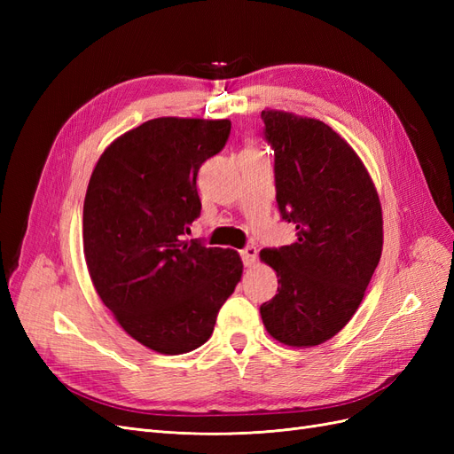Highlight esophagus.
I'll return each mask as SVG.
<instances>
[{
	"label": "esophagus",
	"mask_w": 454,
	"mask_h": 454,
	"mask_svg": "<svg viewBox=\"0 0 454 454\" xmlns=\"http://www.w3.org/2000/svg\"><path fill=\"white\" fill-rule=\"evenodd\" d=\"M240 255H242V261H244L246 267L255 265V261H257V250H255V246H246V248L240 252Z\"/></svg>",
	"instance_id": "obj_1"
}]
</instances>
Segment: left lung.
Wrapping results in <instances>:
<instances>
[{"label": "left lung", "instance_id": "left-lung-1", "mask_svg": "<svg viewBox=\"0 0 454 454\" xmlns=\"http://www.w3.org/2000/svg\"><path fill=\"white\" fill-rule=\"evenodd\" d=\"M261 119L274 149L278 210L297 231L294 244L259 254L278 277L261 320L287 347H316L362 303L382 254L380 200L362 159L325 122L280 109Z\"/></svg>", "mask_w": 454, "mask_h": 454}]
</instances>
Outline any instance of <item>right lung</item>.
<instances>
[{
	"mask_svg": "<svg viewBox=\"0 0 454 454\" xmlns=\"http://www.w3.org/2000/svg\"><path fill=\"white\" fill-rule=\"evenodd\" d=\"M229 132V119H151L109 144L90 176L83 252L94 290L132 339L160 354L204 345L242 277L235 250L185 240L200 215V164Z\"/></svg>",
	"mask_w": 454,
	"mask_h": 454,
	"instance_id": "add662e5",
	"label": "right lung"
}]
</instances>
